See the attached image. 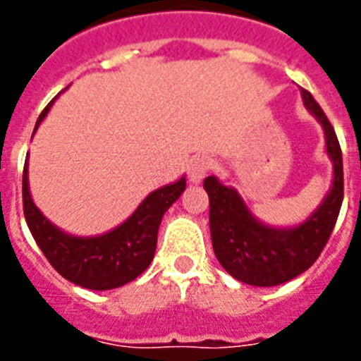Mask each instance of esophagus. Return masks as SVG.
Instances as JSON below:
<instances>
[{
  "mask_svg": "<svg viewBox=\"0 0 361 361\" xmlns=\"http://www.w3.org/2000/svg\"><path fill=\"white\" fill-rule=\"evenodd\" d=\"M214 166V159L195 157L191 161V164H189V181H191V183H200Z\"/></svg>",
  "mask_w": 361,
  "mask_h": 361,
  "instance_id": "obj_1",
  "label": "esophagus"
}]
</instances>
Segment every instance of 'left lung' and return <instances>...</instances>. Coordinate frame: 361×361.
Masks as SVG:
<instances>
[{"mask_svg": "<svg viewBox=\"0 0 361 361\" xmlns=\"http://www.w3.org/2000/svg\"><path fill=\"white\" fill-rule=\"evenodd\" d=\"M305 109L324 129L326 153L334 166L330 191L307 219L294 226L258 221L234 187L215 176L204 180L209 197V232L221 266L234 279L252 286H275L313 266L336 226L343 204V157L336 130L307 90H300Z\"/></svg>", "mask_w": 361, "mask_h": 361, "instance_id": "8db88e82", "label": "left lung"}]
</instances>
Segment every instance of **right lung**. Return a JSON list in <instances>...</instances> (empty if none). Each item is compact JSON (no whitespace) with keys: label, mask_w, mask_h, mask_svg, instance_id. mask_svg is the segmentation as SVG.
I'll list each match as a JSON object with an SVG mask.
<instances>
[{"label":"right lung","mask_w":361,"mask_h":361,"mask_svg":"<svg viewBox=\"0 0 361 361\" xmlns=\"http://www.w3.org/2000/svg\"><path fill=\"white\" fill-rule=\"evenodd\" d=\"M54 101L41 112L35 130L47 118ZM183 191L185 176L149 192L133 215L112 231L97 236H73L48 221L33 202L27 180V159L22 178L24 215L31 236L61 277L90 290H110L127 285L152 264L161 219Z\"/></svg>","instance_id":"obj_1"}]
</instances>
